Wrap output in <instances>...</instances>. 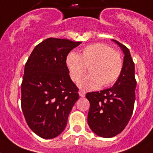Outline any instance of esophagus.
I'll return each mask as SVG.
<instances>
[{"label":"esophagus","mask_w":153,"mask_h":153,"mask_svg":"<svg viewBox=\"0 0 153 153\" xmlns=\"http://www.w3.org/2000/svg\"><path fill=\"white\" fill-rule=\"evenodd\" d=\"M78 94H79V95H80V97H85L86 93H85V91H79Z\"/></svg>","instance_id":"obj_1"}]
</instances>
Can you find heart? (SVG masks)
<instances>
[{
  "label": "heart",
  "mask_w": 153,
  "mask_h": 153,
  "mask_svg": "<svg viewBox=\"0 0 153 153\" xmlns=\"http://www.w3.org/2000/svg\"><path fill=\"white\" fill-rule=\"evenodd\" d=\"M65 64L74 82L81 79L88 67L89 74L78 83L79 88L84 90H94L100 85L105 88L112 85L123 68L121 53L102 43L89 44L81 49L79 55L70 52L65 58Z\"/></svg>",
  "instance_id": "b5f03b06"
}]
</instances>
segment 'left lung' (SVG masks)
Listing matches in <instances>:
<instances>
[{
	"label": "left lung",
	"mask_w": 153,
	"mask_h": 153,
	"mask_svg": "<svg viewBox=\"0 0 153 153\" xmlns=\"http://www.w3.org/2000/svg\"><path fill=\"white\" fill-rule=\"evenodd\" d=\"M116 43L123 51V68L113 86L97 92L88 93L90 102L88 123L97 135L110 138L122 132L132 115L135 102L134 62L128 48Z\"/></svg>",
	"instance_id": "obj_1"
}]
</instances>
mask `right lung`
Returning <instances> with one entry per match:
<instances>
[{"label":"right lung","mask_w":153,"mask_h":153,"mask_svg":"<svg viewBox=\"0 0 153 153\" xmlns=\"http://www.w3.org/2000/svg\"><path fill=\"white\" fill-rule=\"evenodd\" d=\"M81 44L68 39L47 38L35 47L25 63L21 106L28 127L41 138L52 139L60 134L79 98L65 58Z\"/></svg>","instance_id":"right-lung-1"}]
</instances>
